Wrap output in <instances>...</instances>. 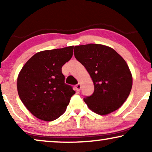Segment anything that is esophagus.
<instances>
[{
	"label": "esophagus",
	"instance_id": "esophagus-1",
	"mask_svg": "<svg viewBox=\"0 0 152 152\" xmlns=\"http://www.w3.org/2000/svg\"><path fill=\"white\" fill-rule=\"evenodd\" d=\"M81 87H82V85H81V84H80V83H79V84H77L75 86V89H76V91H77V92H78V91H80Z\"/></svg>",
	"mask_w": 152,
	"mask_h": 152
}]
</instances>
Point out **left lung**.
<instances>
[{
	"mask_svg": "<svg viewBox=\"0 0 152 152\" xmlns=\"http://www.w3.org/2000/svg\"><path fill=\"white\" fill-rule=\"evenodd\" d=\"M74 55L94 84L93 95L84 98L89 109L102 115L119 109L129 95L133 84L125 60L112 48L95 43L75 46Z\"/></svg>",
	"mask_w": 152,
	"mask_h": 152,
	"instance_id": "left-lung-1",
	"label": "left lung"
}]
</instances>
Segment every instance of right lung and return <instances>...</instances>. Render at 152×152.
I'll list each match as a JSON object with an SVG mask.
<instances>
[{"label":"right lung","instance_id":"obj_1","mask_svg":"<svg viewBox=\"0 0 152 152\" xmlns=\"http://www.w3.org/2000/svg\"><path fill=\"white\" fill-rule=\"evenodd\" d=\"M73 45L39 52L23 66L17 77L19 97L33 115L53 121L66 111L75 93L64 83L61 68L71 59Z\"/></svg>","mask_w":152,"mask_h":152}]
</instances>
